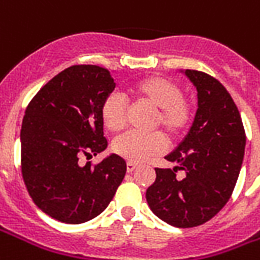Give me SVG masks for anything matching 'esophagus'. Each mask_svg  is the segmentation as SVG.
<instances>
[{
	"instance_id": "1",
	"label": "esophagus",
	"mask_w": 260,
	"mask_h": 260,
	"mask_svg": "<svg viewBox=\"0 0 260 260\" xmlns=\"http://www.w3.org/2000/svg\"><path fill=\"white\" fill-rule=\"evenodd\" d=\"M138 167H139V164L131 163V161H128V163H126V171H128V173H132V171H135Z\"/></svg>"
}]
</instances>
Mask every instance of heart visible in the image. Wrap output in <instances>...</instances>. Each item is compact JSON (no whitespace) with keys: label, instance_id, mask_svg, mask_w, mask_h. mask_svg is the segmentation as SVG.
I'll return each instance as SVG.
<instances>
[{"label":"heart","instance_id":"1","mask_svg":"<svg viewBox=\"0 0 260 260\" xmlns=\"http://www.w3.org/2000/svg\"><path fill=\"white\" fill-rule=\"evenodd\" d=\"M126 94L141 106L154 110L152 128H160L170 139H177L192 122L193 110L189 100L182 96V89L174 80L164 76H147L132 82ZM104 128L111 134H119L126 126L128 107L124 97L118 93L108 94L100 110ZM166 149V139L160 132L149 135L126 134L114 142V153L131 163H141L149 157L160 154Z\"/></svg>","mask_w":260,"mask_h":260}]
</instances>
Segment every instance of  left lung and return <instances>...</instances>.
Segmentation results:
<instances>
[{
    "label": "left lung",
    "instance_id": "8db88e82",
    "mask_svg": "<svg viewBox=\"0 0 260 260\" xmlns=\"http://www.w3.org/2000/svg\"><path fill=\"white\" fill-rule=\"evenodd\" d=\"M198 90V111L191 129L166 158L174 169H156L147 188L152 212L180 229L196 227L214 217L229 202L245 152V129L227 89L210 75L186 69ZM180 169L182 179L176 177Z\"/></svg>",
    "mask_w": 260,
    "mask_h": 260
}]
</instances>
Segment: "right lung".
Masks as SVG:
<instances>
[{"mask_svg": "<svg viewBox=\"0 0 260 260\" xmlns=\"http://www.w3.org/2000/svg\"><path fill=\"white\" fill-rule=\"evenodd\" d=\"M115 83L97 65H72L48 80L29 106L20 129V166L29 195L50 217L80 224L108 206L126 173L122 157L99 164L80 158L107 147L100 110Z\"/></svg>", "mask_w": 260, "mask_h": 260, "instance_id": "obj_1", "label": "right lung"}]
</instances>
